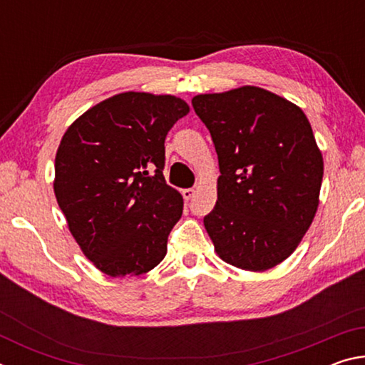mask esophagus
<instances>
[{
	"mask_svg": "<svg viewBox=\"0 0 365 365\" xmlns=\"http://www.w3.org/2000/svg\"><path fill=\"white\" fill-rule=\"evenodd\" d=\"M182 195H183L185 201H190L195 195V190L193 188H185V190H182Z\"/></svg>",
	"mask_w": 365,
	"mask_h": 365,
	"instance_id": "obj_1",
	"label": "esophagus"
}]
</instances>
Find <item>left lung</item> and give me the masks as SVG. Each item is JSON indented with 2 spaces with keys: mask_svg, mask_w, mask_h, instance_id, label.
Masks as SVG:
<instances>
[{
  "mask_svg": "<svg viewBox=\"0 0 365 365\" xmlns=\"http://www.w3.org/2000/svg\"><path fill=\"white\" fill-rule=\"evenodd\" d=\"M191 104L219 158L217 201L205 217L215 252L243 270L275 267L317 212L324 159L311 123L292 101L251 85Z\"/></svg>",
  "mask_w": 365,
  "mask_h": 365,
  "instance_id": "left-lung-1",
  "label": "left lung"
}]
</instances>
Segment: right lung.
Returning a JSON list of instances; mask_svg holds the SVG:
<instances>
[{"mask_svg": "<svg viewBox=\"0 0 365 365\" xmlns=\"http://www.w3.org/2000/svg\"><path fill=\"white\" fill-rule=\"evenodd\" d=\"M190 113L172 95L125 91L67 128L54 195L80 250L109 277L150 272L168 252L183 197L164 178L165 135Z\"/></svg>", "mask_w": 365, "mask_h": 365, "instance_id": "add662e5", "label": "right lung"}]
</instances>
